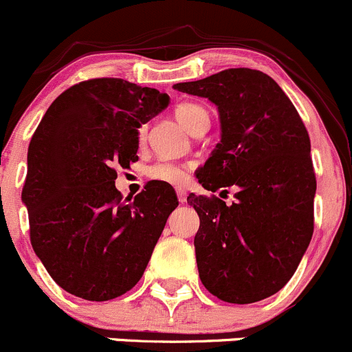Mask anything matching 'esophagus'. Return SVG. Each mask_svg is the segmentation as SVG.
I'll return each mask as SVG.
<instances>
[{
  "instance_id": "obj_1",
  "label": "esophagus",
  "mask_w": 352,
  "mask_h": 352,
  "mask_svg": "<svg viewBox=\"0 0 352 352\" xmlns=\"http://www.w3.org/2000/svg\"><path fill=\"white\" fill-rule=\"evenodd\" d=\"M177 200H179V204H184L186 201V191L183 190V188H177Z\"/></svg>"
}]
</instances>
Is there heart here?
Wrapping results in <instances>:
<instances>
[{
	"instance_id": "heart-1",
	"label": "heart",
	"mask_w": 352,
	"mask_h": 352,
	"mask_svg": "<svg viewBox=\"0 0 352 352\" xmlns=\"http://www.w3.org/2000/svg\"><path fill=\"white\" fill-rule=\"evenodd\" d=\"M175 116L179 121L181 126L193 133L198 126H208V113L204 106L197 102H181L175 107ZM145 126L138 130V140H144ZM147 176L157 183L171 184V186H181L188 179V171L184 166L176 164V162H155L148 166Z\"/></svg>"
}]
</instances>
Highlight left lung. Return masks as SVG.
<instances>
[{
  "label": "left lung",
  "instance_id": "8db88e82",
  "mask_svg": "<svg viewBox=\"0 0 352 352\" xmlns=\"http://www.w3.org/2000/svg\"><path fill=\"white\" fill-rule=\"evenodd\" d=\"M175 89L207 97L221 116V144L198 169V183L208 191L236 188L231 205L214 195L188 197L200 217L201 284L222 301H262L286 286L311 241L316 177L308 131L260 69L229 68Z\"/></svg>",
  "mask_w": 352,
  "mask_h": 352
}]
</instances>
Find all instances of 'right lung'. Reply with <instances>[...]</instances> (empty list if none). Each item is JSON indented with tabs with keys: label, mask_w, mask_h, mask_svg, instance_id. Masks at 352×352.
<instances>
[{
	"label": "right lung",
	"mask_w": 352,
	"mask_h": 352,
	"mask_svg": "<svg viewBox=\"0 0 352 352\" xmlns=\"http://www.w3.org/2000/svg\"><path fill=\"white\" fill-rule=\"evenodd\" d=\"M168 104V94L123 78L85 80L58 96L34 131L22 190L30 243L66 293L107 301L144 276L176 191L151 181L123 198L114 168L138 161V128Z\"/></svg>",
	"instance_id": "add662e5"
}]
</instances>
